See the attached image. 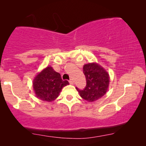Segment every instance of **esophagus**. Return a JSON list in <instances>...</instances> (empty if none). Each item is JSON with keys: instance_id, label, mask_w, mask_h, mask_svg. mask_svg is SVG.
Returning <instances> with one entry per match:
<instances>
[{"instance_id": "obj_1", "label": "esophagus", "mask_w": 146, "mask_h": 146, "mask_svg": "<svg viewBox=\"0 0 146 146\" xmlns=\"http://www.w3.org/2000/svg\"><path fill=\"white\" fill-rule=\"evenodd\" d=\"M69 83L71 85H73V83H74V81H73V79H70V80H69Z\"/></svg>"}]
</instances>
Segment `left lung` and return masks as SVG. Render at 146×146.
<instances>
[{
  "label": "left lung",
  "instance_id": "left-lung-1",
  "mask_svg": "<svg viewBox=\"0 0 146 146\" xmlns=\"http://www.w3.org/2000/svg\"><path fill=\"white\" fill-rule=\"evenodd\" d=\"M83 73L86 78V87L83 90L76 89L80 96L89 102H93L106 94L110 84V75L104 68L96 63L85 64Z\"/></svg>",
  "mask_w": 146,
  "mask_h": 146
}]
</instances>
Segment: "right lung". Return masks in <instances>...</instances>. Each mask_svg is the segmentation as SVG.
<instances>
[{
	"label": "right lung",
	"instance_id": "1",
	"mask_svg": "<svg viewBox=\"0 0 146 146\" xmlns=\"http://www.w3.org/2000/svg\"><path fill=\"white\" fill-rule=\"evenodd\" d=\"M67 85H69V82L63 81L61 75L51 67H46L38 73L33 83L36 96L48 102L55 100L63 87Z\"/></svg>",
	"mask_w": 146,
	"mask_h": 146
}]
</instances>
